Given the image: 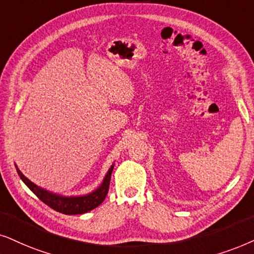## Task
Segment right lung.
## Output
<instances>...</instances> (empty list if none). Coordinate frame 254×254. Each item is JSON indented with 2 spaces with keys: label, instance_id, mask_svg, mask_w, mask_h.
Here are the masks:
<instances>
[{
  "label": "right lung",
  "instance_id": "add662e5",
  "mask_svg": "<svg viewBox=\"0 0 254 254\" xmlns=\"http://www.w3.org/2000/svg\"><path fill=\"white\" fill-rule=\"evenodd\" d=\"M114 166H111V169L109 170V172L105 176L103 183L99 186L97 190L92 192V193L82 195V197H60V195L53 194L50 192H48L43 189L38 188L37 185H35L34 183H31L27 177H24V175L20 170H17L18 176H20L22 181L24 182V184L37 195L38 198L43 201L44 204H47L48 206L53 208V210L57 211V212L63 213V214H82L89 211L94 210L103 203V200L107 197L108 191H109V185H110V178H111V172Z\"/></svg>",
  "mask_w": 254,
  "mask_h": 254
}]
</instances>
